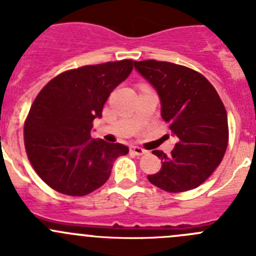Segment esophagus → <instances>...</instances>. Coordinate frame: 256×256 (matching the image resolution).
Listing matches in <instances>:
<instances>
[{"label": "esophagus", "instance_id": "esophagus-1", "mask_svg": "<svg viewBox=\"0 0 256 256\" xmlns=\"http://www.w3.org/2000/svg\"><path fill=\"white\" fill-rule=\"evenodd\" d=\"M130 152L135 155H144L145 152H146V150L142 149V148H140V146H131Z\"/></svg>", "mask_w": 256, "mask_h": 256}]
</instances>
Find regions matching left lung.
<instances>
[{"instance_id":"1","label":"left lung","mask_w":256,"mask_h":256,"mask_svg":"<svg viewBox=\"0 0 256 256\" xmlns=\"http://www.w3.org/2000/svg\"><path fill=\"white\" fill-rule=\"evenodd\" d=\"M136 70L156 90L162 117L178 138L162 169L148 176L152 184L170 193L197 188L220 166L228 144L226 108L206 77L193 69L154 59L135 62Z\"/></svg>"}]
</instances>
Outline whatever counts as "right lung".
<instances>
[{
  "instance_id": "right-lung-1",
  "label": "right lung",
  "mask_w": 256,
  "mask_h": 256,
  "mask_svg": "<svg viewBox=\"0 0 256 256\" xmlns=\"http://www.w3.org/2000/svg\"><path fill=\"white\" fill-rule=\"evenodd\" d=\"M135 62L124 59L69 69L42 87L24 125L26 154L38 176L73 197L107 182L114 162L128 148L90 139L110 93L128 77Z\"/></svg>"
}]
</instances>
